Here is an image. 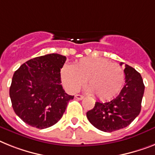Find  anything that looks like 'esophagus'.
<instances>
[{
    "label": "esophagus",
    "instance_id": "esophagus-1",
    "mask_svg": "<svg viewBox=\"0 0 155 155\" xmlns=\"http://www.w3.org/2000/svg\"><path fill=\"white\" fill-rule=\"evenodd\" d=\"M75 97H76L78 100H82L83 98H84V97H83L82 95H79V94H77V95H75Z\"/></svg>",
    "mask_w": 155,
    "mask_h": 155
}]
</instances>
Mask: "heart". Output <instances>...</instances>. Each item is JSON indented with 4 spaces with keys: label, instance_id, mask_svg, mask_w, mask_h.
<instances>
[{
    "label": "heart",
    "instance_id": "1",
    "mask_svg": "<svg viewBox=\"0 0 155 155\" xmlns=\"http://www.w3.org/2000/svg\"><path fill=\"white\" fill-rule=\"evenodd\" d=\"M64 86L76 93L87 80L89 90L101 100H109L117 95L124 83V69L100 58H84L74 66L65 65L61 70Z\"/></svg>",
    "mask_w": 155,
    "mask_h": 155
}]
</instances>
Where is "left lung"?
<instances>
[{
	"instance_id": "obj_1",
	"label": "left lung",
	"mask_w": 155,
	"mask_h": 155,
	"mask_svg": "<svg viewBox=\"0 0 155 155\" xmlns=\"http://www.w3.org/2000/svg\"><path fill=\"white\" fill-rule=\"evenodd\" d=\"M123 62H120V66ZM125 85L120 93L111 101L96 102L93 109L87 112L89 121L96 128L112 132L128 126L141 111L144 86L139 72L125 65Z\"/></svg>"
}]
</instances>
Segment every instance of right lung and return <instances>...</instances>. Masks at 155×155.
Returning a JSON list of instances; mask_svg holds the SVG:
<instances>
[{"instance_id":"add662e5","label":"right lung","mask_w":155,"mask_h":155,"mask_svg":"<svg viewBox=\"0 0 155 155\" xmlns=\"http://www.w3.org/2000/svg\"><path fill=\"white\" fill-rule=\"evenodd\" d=\"M66 56L49 54L28 60L14 73L9 96L14 112L24 123L43 129L55 124L74 96L61 85Z\"/></svg>"}]
</instances>
